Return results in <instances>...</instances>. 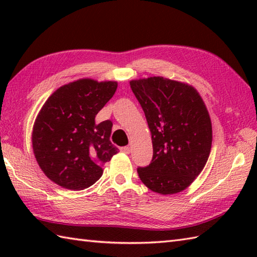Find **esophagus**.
I'll return each instance as SVG.
<instances>
[{
  "label": "esophagus",
  "instance_id": "obj_1",
  "mask_svg": "<svg viewBox=\"0 0 257 257\" xmlns=\"http://www.w3.org/2000/svg\"><path fill=\"white\" fill-rule=\"evenodd\" d=\"M120 151H121V152H123V154H130V148H129V147H127V146H125V147H121V148H120Z\"/></svg>",
  "mask_w": 257,
  "mask_h": 257
}]
</instances>
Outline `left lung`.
I'll use <instances>...</instances> for the list:
<instances>
[{"instance_id": "left-lung-1", "label": "left lung", "mask_w": 257, "mask_h": 257, "mask_svg": "<svg viewBox=\"0 0 257 257\" xmlns=\"http://www.w3.org/2000/svg\"><path fill=\"white\" fill-rule=\"evenodd\" d=\"M148 122L154 157L138 168L147 188L163 195L187 189L203 170L212 147V122L192 85L162 76L130 80Z\"/></svg>"}]
</instances>
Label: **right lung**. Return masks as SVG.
Returning a JSON list of instances; mask_svg holds the SVG:
<instances>
[{"instance_id":"1","label":"right lung","mask_w":257,"mask_h":257,"mask_svg":"<svg viewBox=\"0 0 257 257\" xmlns=\"http://www.w3.org/2000/svg\"><path fill=\"white\" fill-rule=\"evenodd\" d=\"M117 87L113 80H74L54 91L38 111L33 152L41 170L59 187L89 188L102 176L103 163L118 154L110 143L112 122L95 120Z\"/></svg>"}]
</instances>
